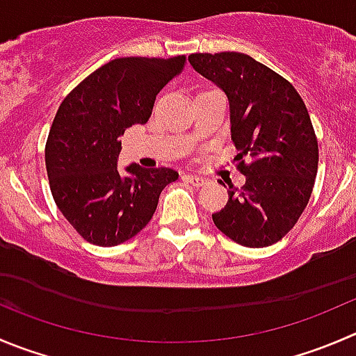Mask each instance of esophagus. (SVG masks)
Wrapping results in <instances>:
<instances>
[{
	"mask_svg": "<svg viewBox=\"0 0 356 356\" xmlns=\"http://www.w3.org/2000/svg\"><path fill=\"white\" fill-rule=\"evenodd\" d=\"M184 179L189 182V184H193V186H202L203 182H205V179H203L202 175H196V174L184 175Z\"/></svg>",
	"mask_w": 356,
	"mask_h": 356,
	"instance_id": "1",
	"label": "esophagus"
}]
</instances>
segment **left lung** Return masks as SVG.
<instances>
[{"label": "left lung", "instance_id": "left-lung-1", "mask_svg": "<svg viewBox=\"0 0 356 356\" xmlns=\"http://www.w3.org/2000/svg\"><path fill=\"white\" fill-rule=\"evenodd\" d=\"M189 62L229 99L236 168L245 175L240 189L227 184L213 224L243 247H270L296 226L315 186L318 140L308 109L291 81L250 55L191 54Z\"/></svg>", "mask_w": 356, "mask_h": 356}]
</instances>
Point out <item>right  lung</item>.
<instances>
[{
	"label": "right lung",
	"mask_w": 356,
	"mask_h": 356,
	"mask_svg": "<svg viewBox=\"0 0 356 356\" xmlns=\"http://www.w3.org/2000/svg\"><path fill=\"white\" fill-rule=\"evenodd\" d=\"M186 55L170 58L122 57L108 62L74 86L48 132L44 146L50 191L62 216L79 236L115 247L151 220L174 168L130 165L120 174L118 137L144 125L160 90L181 74Z\"/></svg>",
	"instance_id": "right-lung-1"
}]
</instances>
